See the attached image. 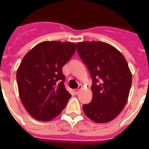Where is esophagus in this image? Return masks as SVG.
Listing matches in <instances>:
<instances>
[{
  "instance_id": "esophagus-1",
  "label": "esophagus",
  "mask_w": 149,
  "mask_h": 149,
  "mask_svg": "<svg viewBox=\"0 0 149 149\" xmlns=\"http://www.w3.org/2000/svg\"><path fill=\"white\" fill-rule=\"evenodd\" d=\"M82 88H83V86H81V85H80V86H79V87L77 88V89H75L74 90V93H75L76 95H77L79 93V92H80V91L82 89Z\"/></svg>"
}]
</instances>
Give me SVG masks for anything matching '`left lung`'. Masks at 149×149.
Returning <instances> with one entry per match:
<instances>
[{
	"instance_id": "obj_1",
	"label": "left lung",
	"mask_w": 149,
	"mask_h": 149,
	"mask_svg": "<svg viewBox=\"0 0 149 149\" xmlns=\"http://www.w3.org/2000/svg\"><path fill=\"white\" fill-rule=\"evenodd\" d=\"M79 56L92 77L93 99L83 105L84 113L98 123L112 121L125 106L132 75L123 55L113 46L93 41L77 43Z\"/></svg>"
}]
</instances>
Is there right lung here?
<instances>
[{"mask_svg":"<svg viewBox=\"0 0 149 149\" xmlns=\"http://www.w3.org/2000/svg\"><path fill=\"white\" fill-rule=\"evenodd\" d=\"M76 51L73 42L45 41L24 56L16 79L22 103L30 116L50 121L61 113L72 97L64 86L62 68Z\"/></svg>","mask_w":149,"mask_h":149,"instance_id":"right-lung-1","label":"right lung"}]
</instances>
